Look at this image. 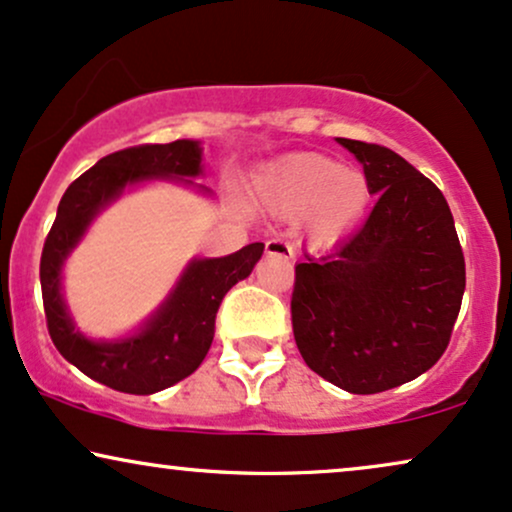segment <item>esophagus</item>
<instances>
[{
  "mask_svg": "<svg viewBox=\"0 0 512 512\" xmlns=\"http://www.w3.org/2000/svg\"><path fill=\"white\" fill-rule=\"evenodd\" d=\"M264 248H267V255L286 257V260H293V257H295L293 245H290L288 241H283V238H271V241H267Z\"/></svg>",
  "mask_w": 512,
  "mask_h": 512,
  "instance_id": "esophagus-1",
  "label": "esophagus"
}]
</instances>
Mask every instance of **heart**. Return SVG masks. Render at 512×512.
Instances as JSON below:
<instances>
[{"label":"heart","instance_id":"b5f03b06","mask_svg":"<svg viewBox=\"0 0 512 512\" xmlns=\"http://www.w3.org/2000/svg\"><path fill=\"white\" fill-rule=\"evenodd\" d=\"M257 193L271 212L297 217L314 243H333L364 215L371 200L366 174L321 153H290L257 174Z\"/></svg>","mask_w":512,"mask_h":512}]
</instances>
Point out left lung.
<instances>
[{
  "instance_id": "8db88e82",
  "label": "left lung",
  "mask_w": 512,
  "mask_h": 512,
  "mask_svg": "<svg viewBox=\"0 0 512 512\" xmlns=\"http://www.w3.org/2000/svg\"><path fill=\"white\" fill-rule=\"evenodd\" d=\"M378 193L366 224L295 267L293 333L304 364L352 394L409 383L439 361L465 290V260L442 191L401 155L338 139Z\"/></svg>"
}]
</instances>
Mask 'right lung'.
<instances>
[{"label": "right lung", "mask_w": 512, "mask_h": 512, "mask_svg": "<svg viewBox=\"0 0 512 512\" xmlns=\"http://www.w3.org/2000/svg\"><path fill=\"white\" fill-rule=\"evenodd\" d=\"M203 148L198 141L144 144L115 151L80 174L63 193L58 212L44 241L40 281L44 314L51 340L63 359L80 368L96 383L127 394L165 390L203 364L215 338L217 309L238 281L250 276L262 257L264 243H250L234 255L193 260L181 274L177 288L160 304L139 333L113 342H96L75 331L61 295V269L70 250L92 219L125 191V186L151 179H191L203 172ZM210 193L205 186H198Z\"/></svg>", "instance_id": "1"}]
</instances>
